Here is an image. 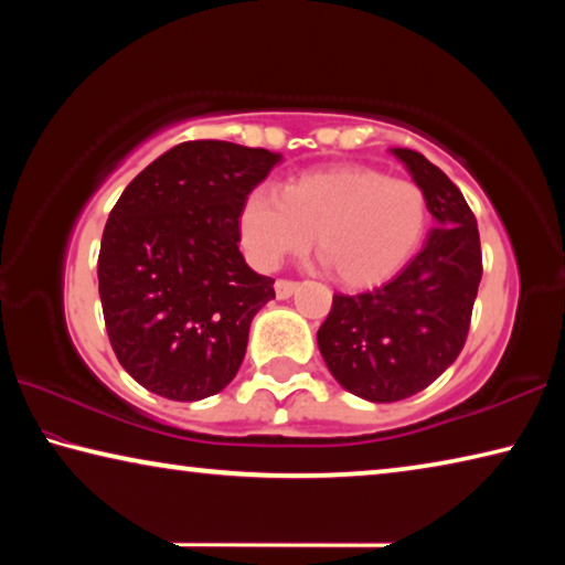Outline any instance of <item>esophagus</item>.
I'll return each instance as SVG.
<instances>
[{"instance_id":"1","label":"esophagus","mask_w":565,"mask_h":565,"mask_svg":"<svg viewBox=\"0 0 565 565\" xmlns=\"http://www.w3.org/2000/svg\"><path fill=\"white\" fill-rule=\"evenodd\" d=\"M296 289H299V284L289 281V279H279L274 284V291H276V296H279V299H289V296L296 294Z\"/></svg>"}]
</instances>
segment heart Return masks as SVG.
I'll return each instance as SVG.
<instances>
[{"label":"heart","mask_w":565,"mask_h":565,"mask_svg":"<svg viewBox=\"0 0 565 565\" xmlns=\"http://www.w3.org/2000/svg\"><path fill=\"white\" fill-rule=\"evenodd\" d=\"M428 196L414 179L339 164L291 179L284 191L256 186L238 212L248 259L274 269L311 242L329 274L363 289L391 279L426 236Z\"/></svg>","instance_id":"obj_1"}]
</instances>
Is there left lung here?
Segmentation results:
<instances>
[{
  "label": "left lung",
  "mask_w": 565,
  "mask_h": 565,
  "mask_svg": "<svg viewBox=\"0 0 565 565\" xmlns=\"http://www.w3.org/2000/svg\"><path fill=\"white\" fill-rule=\"evenodd\" d=\"M426 191L436 226L398 276L374 291L333 294L317 333L331 376L374 404L424 391L461 353L481 284V238L458 186L414 149H391Z\"/></svg>",
  "instance_id": "obj_1"
}]
</instances>
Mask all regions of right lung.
Masks as SVG:
<instances>
[{
	"mask_svg": "<svg viewBox=\"0 0 565 565\" xmlns=\"http://www.w3.org/2000/svg\"><path fill=\"white\" fill-rule=\"evenodd\" d=\"M281 154L184 141L131 179L99 248V296L124 371L171 401L228 386L274 279L238 252V212Z\"/></svg>",
	"mask_w": 565,
	"mask_h": 565,
	"instance_id": "obj_1",
	"label": "right lung"
}]
</instances>
